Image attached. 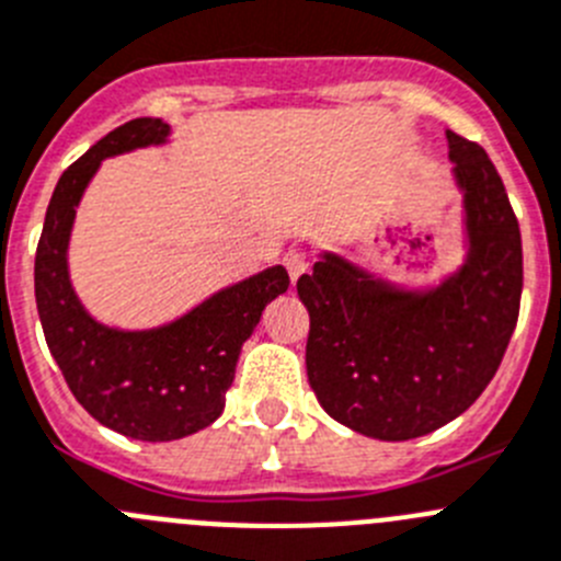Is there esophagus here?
I'll return each instance as SVG.
<instances>
[{"label":"esophagus","mask_w":561,"mask_h":561,"mask_svg":"<svg viewBox=\"0 0 561 561\" xmlns=\"http://www.w3.org/2000/svg\"><path fill=\"white\" fill-rule=\"evenodd\" d=\"M307 265H310V262H307V254L305 251H287V256H285V268H287V274H290V282H296L299 279L301 274H305L307 271Z\"/></svg>","instance_id":"1"}]
</instances>
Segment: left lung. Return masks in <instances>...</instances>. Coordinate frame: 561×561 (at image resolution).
Instances as JSON below:
<instances>
[{
    "mask_svg": "<svg viewBox=\"0 0 561 561\" xmlns=\"http://www.w3.org/2000/svg\"><path fill=\"white\" fill-rule=\"evenodd\" d=\"M463 204V262L402 287L324 251L296 282L310 312L307 380L335 422L380 442L461 416L503 360L519 312L523 243L506 186L481 145L447 130Z\"/></svg>",
    "mask_w": 561,
    "mask_h": 561,
    "instance_id": "left-lung-1",
    "label": "left lung"
}]
</instances>
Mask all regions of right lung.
<instances>
[{
  "label": "right lung",
  "instance_id": "obj_1",
  "mask_svg": "<svg viewBox=\"0 0 561 561\" xmlns=\"http://www.w3.org/2000/svg\"><path fill=\"white\" fill-rule=\"evenodd\" d=\"M168 139L164 119L139 117L85 150L58 179L35 251V305L64 380L100 425L139 442L193 436L224 413L243 343L290 285L274 265L150 330L108 327L85 310L69 279V237L85 186L103 159Z\"/></svg>",
  "mask_w": 561,
  "mask_h": 561
}]
</instances>
